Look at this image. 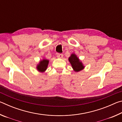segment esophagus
I'll use <instances>...</instances> for the list:
<instances>
[{
	"mask_svg": "<svg viewBox=\"0 0 122 122\" xmlns=\"http://www.w3.org/2000/svg\"><path fill=\"white\" fill-rule=\"evenodd\" d=\"M63 56V54H57V57H58V58H62Z\"/></svg>",
	"mask_w": 122,
	"mask_h": 122,
	"instance_id": "esophagus-1",
	"label": "esophagus"
}]
</instances>
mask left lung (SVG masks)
<instances>
[{"label": "left lung", "mask_w": 122, "mask_h": 122, "mask_svg": "<svg viewBox=\"0 0 122 122\" xmlns=\"http://www.w3.org/2000/svg\"><path fill=\"white\" fill-rule=\"evenodd\" d=\"M69 61L75 71H79L84 68V66L82 65V63L74 54H71V56L69 57Z\"/></svg>", "instance_id": "obj_1"}]
</instances>
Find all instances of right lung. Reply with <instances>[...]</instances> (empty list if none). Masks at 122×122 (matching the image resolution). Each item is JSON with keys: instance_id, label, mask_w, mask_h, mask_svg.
<instances>
[{"instance_id": "1", "label": "right lung", "mask_w": 122, "mask_h": 122, "mask_svg": "<svg viewBox=\"0 0 122 122\" xmlns=\"http://www.w3.org/2000/svg\"><path fill=\"white\" fill-rule=\"evenodd\" d=\"M49 61L46 59H44L43 60L41 61L40 63L37 66V69L40 72H44L46 71L47 66L48 65Z\"/></svg>"}]
</instances>
